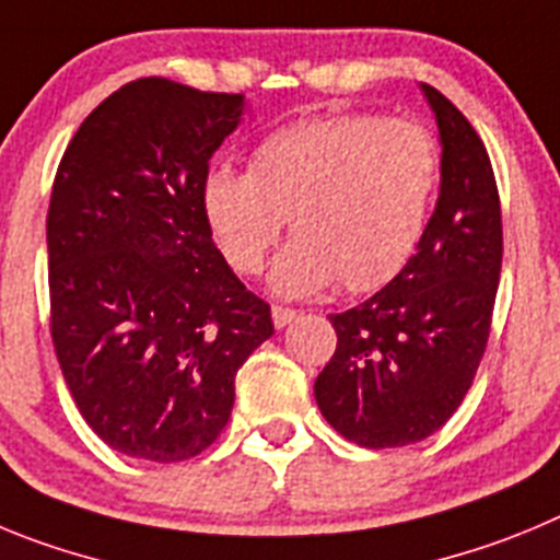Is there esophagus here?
Returning <instances> with one entry per match:
<instances>
[{
  "mask_svg": "<svg viewBox=\"0 0 560 560\" xmlns=\"http://www.w3.org/2000/svg\"><path fill=\"white\" fill-rule=\"evenodd\" d=\"M295 317H299V310H290V306H273L276 329H284V326H290Z\"/></svg>",
  "mask_w": 560,
  "mask_h": 560,
  "instance_id": "esophagus-1",
  "label": "esophagus"
}]
</instances>
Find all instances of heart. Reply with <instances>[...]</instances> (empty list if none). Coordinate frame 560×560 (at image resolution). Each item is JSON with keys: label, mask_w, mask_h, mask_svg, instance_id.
<instances>
[{"label": "heart", "mask_w": 560, "mask_h": 560, "mask_svg": "<svg viewBox=\"0 0 560 560\" xmlns=\"http://www.w3.org/2000/svg\"><path fill=\"white\" fill-rule=\"evenodd\" d=\"M441 178L435 136L416 119L317 117L273 130L250 150V173L209 170L203 211L225 259L259 273L284 218L295 234L270 281L310 295L331 281L376 290L405 268L427 229Z\"/></svg>", "instance_id": "1"}]
</instances>
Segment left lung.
Instances as JSON below:
<instances>
[{"label":"left lung","instance_id":"8db88e82","mask_svg":"<svg viewBox=\"0 0 560 560\" xmlns=\"http://www.w3.org/2000/svg\"><path fill=\"white\" fill-rule=\"evenodd\" d=\"M441 130V195L416 254L365 304L329 315L337 349L315 401L346 441L393 450L430 438L460 407L491 331L502 211L486 144L421 85Z\"/></svg>","mask_w":560,"mask_h":560}]
</instances>
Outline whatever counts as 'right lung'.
I'll return each mask as SVG.
<instances>
[{"label":"right lung","mask_w":560,"mask_h":560,"mask_svg":"<svg viewBox=\"0 0 560 560\" xmlns=\"http://www.w3.org/2000/svg\"><path fill=\"white\" fill-rule=\"evenodd\" d=\"M243 105L139 78L83 119L55 173V354L85 424L128 457L178 463L218 441L236 371L273 335L203 211L209 159Z\"/></svg>","instance_id":"1"}]
</instances>
